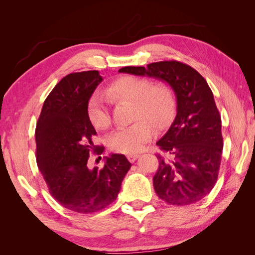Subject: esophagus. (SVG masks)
Returning <instances> with one entry per match:
<instances>
[{
	"instance_id": "esophagus-1",
	"label": "esophagus",
	"mask_w": 255,
	"mask_h": 255,
	"mask_svg": "<svg viewBox=\"0 0 255 255\" xmlns=\"http://www.w3.org/2000/svg\"><path fill=\"white\" fill-rule=\"evenodd\" d=\"M128 157V159L130 161V163H134V161L139 157V155H138V154H128V155L127 156Z\"/></svg>"
}]
</instances>
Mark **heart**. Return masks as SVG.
Masks as SVG:
<instances>
[{
  "instance_id": "heart-1",
  "label": "heart",
  "mask_w": 255,
  "mask_h": 255,
  "mask_svg": "<svg viewBox=\"0 0 255 255\" xmlns=\"http://www.w3.org/2000/svg\"><path fill=\"white\" fill-rule=\"evenodd\" d=\"M114 103H130L128 128H119L110 136L109 145L113 151L134 154L143 149L153 136V128L164 129L174 118L175 99L171 87L164 82L148 78L123 75L114 80L104 90ZM87 116L97 129L109 128L112 119L109 107L102 96L94 95L88 101Z\"/></svg>"
}]
</instances>
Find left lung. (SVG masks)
Masks as SVG:
<instances>
[{
	"instance_id": "8db88e82",
	"label": "left lung",
	"mask_w": 255,
	"mask_h": 255,
	"mask_svg": "<svg viewBox=\"0 0 255 255\" xmlns=\"http://www.w3.org/2000/svg\"><path fill=\"white\" fill-rule=\"evenodd\" d=\"M119 72L148 75L172 87L176 117L156 142L171 158L157 154L159 165L153 176V186L156 195L171 205L200 201L217 182L223 149L221 118L205 79L177 60L152 63L146 68L123 67Z\"/></svg>"
}]
</instances>
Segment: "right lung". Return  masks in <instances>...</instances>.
<instances>
[{
    "label": "right lung",
    "mask_w": 255,
    "mask_h": 255,
    "mask_svg": "<svg viewBox=\"0 0 255 255\" xmlns=\"http://www.w3.org/2000/svg\"><path fill=\"white\" fill-rule=\"evenodd\" d=\"M102 82L99 71L70 73L45 99L38 119L36 159L50 194L72 212L90 214L112 204L130 168L123 154H112L105 165L90 169V152L101 154L95 145L97 134L87 116L88 101Z\"/></svg>",
    "instance_id": "add662e5"
}]
</instances>
